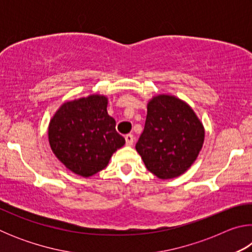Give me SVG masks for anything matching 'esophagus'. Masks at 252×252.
<instances>
[{
    "mask_svg": "<svg viewBox=\"0 0 252 252\" xmlns=\"http://www.w3.org/2000/svg\"><path fill=\"white\" fill-rule=\"evenodd\" d=\"M126 146H132V144H133V142H134V136L132 135L131 133H129V134H126Z\"/></svg>",
    "mask_w": 252,
    "mask_h": 252,
    "instance_id": "obj_1",
    "label": "esophagus"
}]
</instances>
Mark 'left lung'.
<instances>
[{"instance_id":"left-lung-1","label":"left lung","mask_w":252,"mask_h":252,"mask_svg":"<svg viewBox=\"0 0 252 252\" xmlns=\"http://www.w3.org/2000/svg\"><path fill=\"white\" fill-rule=\"evenodd\" d=\"M204 129L185 101L159 94L149 101L144 130L135 149L147 169L159 179L185 173L199 156Z\"/></svg>"}]
</instances>
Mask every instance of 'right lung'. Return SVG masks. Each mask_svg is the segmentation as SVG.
<instances>
[{"mask_svg":"<svg viewBox=\"0 0 252 252\" xmlns=\"http://www.w3.org/2000/svg\"><path fill=\"white\" fill-rule=\"evenodd\" d=\"M106 106L108 97L92 94L63 103L50 121L48 133L53 153L66 169L81 177L103 170L126 143Z\"/></svg>","mask_w":252,"mask_h":252,"instance_id":"1","label":"right lung"}]
</instances>
